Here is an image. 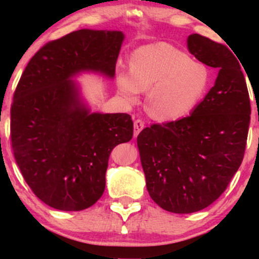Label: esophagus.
Instances as JSON below:
<instances>
[{"label": "esophagus", "instance_id": "obj_1", "mask_svg": "<svg viewBox=\"0 0 259 259\" xmlns=\"http://www.w3.org/2000/svg\"><path fill=\"white\" fill-rule=\"evenodd\" d=\"M144 127H145V123L141 119H136L134 121V136L136 138Z\"/></svg>", "mask_w": 259, "mask_h": 259}]
</instances>
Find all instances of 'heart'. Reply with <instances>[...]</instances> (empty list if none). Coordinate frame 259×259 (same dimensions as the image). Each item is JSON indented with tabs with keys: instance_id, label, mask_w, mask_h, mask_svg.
<instances>
[{
	"instance_id": "heart-1",
	"label": "heart",
	"mask_w": 259,
	"mask_h": 259,
	"mask_svg": "<svg viewBox=\"0 0 259 259\" xmlns=\"http://www.w3.org/2000/svg\"><path fill=\"white\" fill-rule=\"evenodd\" d=\"M208 70L200 62L165 42L139 47L130 56V70H117L118 90L127 103L147 91V111L162 121L185 117L208 88Z\"/></svg>"
}]
</instances>
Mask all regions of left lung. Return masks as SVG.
Masks as SVG:
<instances>
[{"instance_id":"1","label":"left lung","mask_w":259,"mask_h":259,"mask_svg":"<svg viewBox=\"0 0 259 259\" xmlns=\"http://www.w3.org/2000/svg\"><path fill=\"white\" fill-rule=\"evenodd\" d=\"M198 61L219 70L215 84L190 115L145 127L138 136L151 198L171 213L212 204L245 154L251 102L239 61L224 45L198 34L187 37Z\"/></svg>"}]
</instances>
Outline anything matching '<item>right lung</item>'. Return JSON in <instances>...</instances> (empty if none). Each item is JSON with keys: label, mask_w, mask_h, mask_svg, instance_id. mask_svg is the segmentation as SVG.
Here are the masks:
<instances>
[{"label": "right lung", "mask_w": 259, "mask_h": 259, "mask_svg": "<svg viewBox=\"0 0 259 259\" xmlns=\"http://www.w3.org/2000/svg\"><path fill=\"white\" fill-rule=\"evenodd\" d=\"M123 40L121 31H73L41 47L20 76L11 107L12 150L47 206L82 210L96 203L112 150L133 139L129 114L89 113L70 80L81 70L113 78Z\"/></svg>", "instance_id": "add662e5"}]
</instances>
